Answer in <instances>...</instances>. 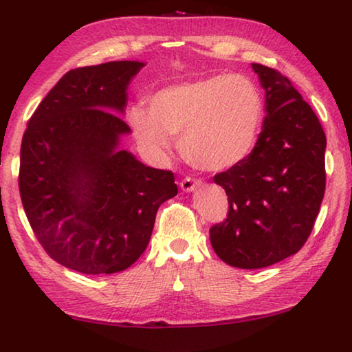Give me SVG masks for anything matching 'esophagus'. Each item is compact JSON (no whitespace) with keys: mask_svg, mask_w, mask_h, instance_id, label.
<instances>
[{"mask_svg":"<svg viewBox=\"0 0 352 352\" xmlns=\"http://www.w3.org/2000/svg\"><path fill=\"white\" fill-rule=\"evenodd\" d=\"M199 186H200V180H195V178H190V177L183 178L180 182V188L184 190V192H190V190H194Z\"/></svg>","mask_w":352,"mask_h":352,"instance_id":"esophagus-1","label":"esophagus"}]
</instances>
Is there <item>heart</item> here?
<instances>
[{
	"instance_id": "obj_1",
	"label": "heart",
	"mask_w": 352,
	"mask_h": 352,
	"mask_svg": "<svg viewBox=\"0 0 352 352\" xmlns=\"http://www.w3.org/2000/svg\"><path fill=\"white\" fill-rule=\"evenodd\" d=\"M264 102L245 76L217 74L175 83L135 107L130 124L140 144L157 157L169 153V136L182 135L183 157L201 170L220 172L243 162L258 141Z\"/></svg>"
}]
</instances>
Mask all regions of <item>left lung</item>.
<instances>
[{"label": "left lung", "instance_id": "obj_1", "mask_svg": "<svg viewBox=\"0 0 352 352\" xmlns=\"http://www.w3.org/2000/svg\"><path fill=\"white\" fill-rule=\"evenodd\" d=\"M252 67L267 116L252 153L214 175L228 195V214L210 230L214 252L237 269H262L300 252L326 189V135L317 115L279 71Z\"/></svg>", "mask_w": 352, "mask_h": 352}]
</instances>
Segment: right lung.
<instances>
[{
	"label": "right lung",
	"mask_w": 352,
	"mask_h": 352,
	"mask_svg": "<svg viewBox=\"0 0 352 352\" xmlns=\"http://www.w3.org/2000/svg\"><path fill=\"white\" fill-rule=\"evenodd\" d=\"M142 67L68 71L23 135L19 186L34 234L52 259L85 275L129 269L147 248L160 205L178 192L170 170L118 148L130 127L116 113Z\"/></svg>",
	"instance_id": "1"
}]
</instances>
